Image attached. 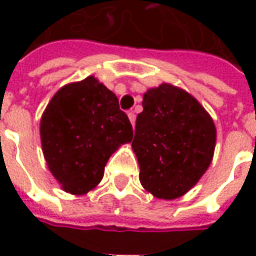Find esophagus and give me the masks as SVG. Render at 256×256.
Here are the masks:
<instances>
[{
  "mask_svg": "<svg viewBox=\"0 0 256 256\" xmlns=\"http://www.w3.org/2000/svg\"><path fill=\"white\" fill-rule=\"evenodd\" d=\"M128 118H130V121H131V124H132V126L135 125V120H136V115H135V112L134 111H130L128 112Z\"/></svg>",
  "mask_w": 256,
  "mask_h": 256,
  "instance_id": "esophagus-1",
  "label": "esophagus"
}]
</instances>
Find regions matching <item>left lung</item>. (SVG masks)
I'll use <instances>...</instances> for the list:
<instances>
[{
    "label": "left lung",
    "instance_id": "obj_1",
    "mask_svg": "<svg viewBox=\"0 0 256 256\" xmlns=\"http://www.w3.org/2000/svg\"><path fill=\"white\" fill-rule=\"evenodd\" d=\"M142 106L132 140L141 185L156 198H180L211 164L215 124L191 94L171 84L148 90Z\"/></svg>",
    "mask_w": 256,
    "mask_h": 256
}]
</instances>
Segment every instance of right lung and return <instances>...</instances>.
Listing matches in <instances>:
<instances>
[{"instance_id":"1","label":"right lung","mask_w":256,"mask_h":256,"mask_svg":"<svg viewBox=\"0 0 256 256\" xmlns=\"http://www.w3.org/2000/svg\"><path fill=\"white\" fill-rule=\"evenodd\" d=\"M40 134L55 180L65 192L84 195L101 182L110 156L131 142L134 132L116 95L91 75L55 94Z\"/></svg>"}]
</instances>
